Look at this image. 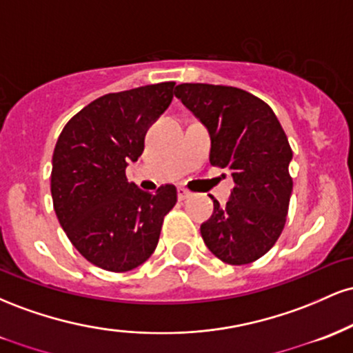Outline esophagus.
<instances>
[{
  "label": "esophagus",
  "mask_w": 353,
  "mask_h": 353,
  "mask_svg": "<svg viewBox=\"0 0 353 353\" xmlns=\"http://www.w3.org/2000/svg\"><path fill=\"white\" fill-rule=\"evenodd\" d=\"M177 197H179V201H185L188 197H190V192H189V190L179 188V189H177Z\"/></svg>",
  "instance_id": "obj_1"
}]
</instances>
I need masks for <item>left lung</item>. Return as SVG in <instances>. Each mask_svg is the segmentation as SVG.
Here are the masks:
<instances>
[{
    "mask_svg": "<svg viewBox=\"0 0 353 353\" xmlns=\"http://www.w3.org/2000/svg\"><path fill=\"white\" fill-rule=\"evenodd\" d=\"M174 94L209 129L210 164L234 179L224 208L212 197L202 239L225 264L255 262L281 237L289 212L292 149L285 132L269 104L244 89L184 83Z\"/></svg>",
    "mask_w": 353,
    "mask_h": 353,
    "instance_id": "left-lung-1",
    "label": "left lung"
}]
</instances>
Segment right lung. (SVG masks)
Returning <instances> with one entry per match:
<instances>
[{"label": "right lung", "mask_w": 353, "mask_h": 353, "mask_svg": "<svg viewBox=\"0 0 353 353\" xmlns=\"http://www.w3.org/2000/svg\"><path fill=\"white\" fill-rule=\"evenodd\" d=\"M174 86L168 81L101 96L68 121L56 143V217L78 252L109 272H128L151 257L177 202L171 184L149 194L125 177L128 161L144 151L149 124L171 104Z\"/></svg>", "instance_id": "1"}]
</instances>
